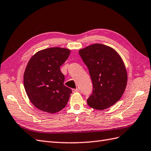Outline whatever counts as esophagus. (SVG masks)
<instances>
[{"label":"esophagus","mask_w":151,"mask_h":151,"mask_svg":"<svg viewBox=\"0 0 151 151\" xmlns=\"http://www.w3.org/2000/svg\"><path fill=\"white\" fill-rule=\"evenodd\" d=\"M79 91V89H78V88H76V89L73 88V89H72V92H73V93H75V92H78Z\"/></svg>","instance_id":"esophagus-1"}]
</instances>
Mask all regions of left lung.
<instances>
[{
  "instance_id": "1",
  "label": "left lung",
  "mask_w": 151,
  "mask_h": 151,
  "mask_svg": "<svg viewBox=\"0 0 151 151\" xmlns=\"http://www.w3.org/2000/svg\"><path fill=\"white\" fill-rule=\"evenodd\" d=\"M79 53L88 67L93 84L88 105L100 110L113 106L121 99L127 83L121 56L114 49L98 43L79 50Z\"/></svg>"
}]
</instances>
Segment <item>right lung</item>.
Segmentation results:
<instances>
[{"instance_id":"1","label":"right lung","mask_w":151,"mask_h":151,"mask_svg":"<svg viewBox=\"0 0 151 151\" xmlns=\"http://www.w3.org/2000/svg\"><path fill=\"white\" fill-rule=\"evenodd\" d=\"M70 50L53 47L40 50L28 63L24 86L29 99L36 108L54 114L64 109L72 90L64 85L60 66L68 59Z\"/></svg>"}]
</instances>
